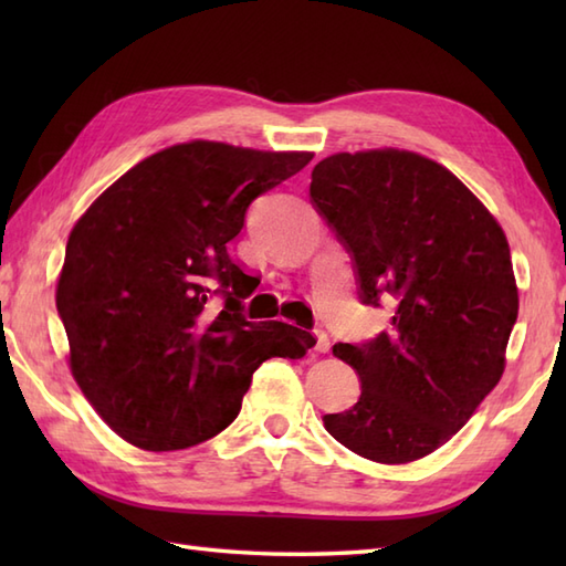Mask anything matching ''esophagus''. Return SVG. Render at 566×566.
I'll return each mask as SVG.
<instances>
[{
  "label": "esophagus",
  "instance_id": "esophagus-1",
  "mask_svg": "<svg viewBox=\"0 0 566 566\" xmlns=\"http://www.w3.org/2000/svg\"><path fill=\"white\" fill-rule=\"evenodd\" d=\"M314 335H316V345H314V350H316V353H328V350H331V340H328V335L323 333V331H314Z\"/></svg>",
  "mask_w": 566,
  "mask_h": 566
}]
</instances>
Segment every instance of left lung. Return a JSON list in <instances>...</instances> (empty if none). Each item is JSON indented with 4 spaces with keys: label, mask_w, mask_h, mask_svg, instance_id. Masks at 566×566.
Masks as SVG:
<instances>
[{
    "label": "left lung",
    "mask_w": 566,
    "mask_h": 566,
    "mask_svg": "<svg viewBox=\"0 0 566 566\" xmlns=\"http://www.w3.org/2000/svg\"><path fill=\"white\" fill-rule=\"evenodd\" d=\"M308 197L353 260L359 302H394L389 331L333 345L363 391L323 426L367 460H420L503 375L518 318L509 240L450 170L406 150L331 155Z\"/></svg>",
    "instance_id": "8db88e82"
}]
</instances>
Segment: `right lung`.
I'll return each instance as SVG.
<instances>
[{"label": "right lung", "instance_id": "obj_1", "mask_svg": "<svg viewBox=\"0 0 566 566\" xmlns=\"http://www.w3.org/2000/svg\"><path fill=\"white\" fill-rule=\"evenodd\" d=\"M311 158L182 143L130 167L72 228L55 292L72 377L130 444L170 452L219 436L264 359L316 345L243 316L260 280L228 255L250 203Z\"/></svg>", "mask_w": 566, "mask_h": 566}]
</instances>
